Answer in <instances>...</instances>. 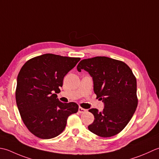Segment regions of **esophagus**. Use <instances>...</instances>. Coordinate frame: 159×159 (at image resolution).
<instances>
[{
	"instance_id": "34e87169",
	"label": "esophagus",
	"mask_w": 159,
	"mask_h": 159,
	"mask_svg": "<svg viewBox=\"0 0 159 159\" xmlns=\"http://www.w3.org/2000/svg\"><path fill=\"white\" fill-rule=\"evenodd\" d=\"M87 111L86 109H84V108H82V107H79V109H78V112H80V113H84V112H86Z\"/></svg>"
}]
</instances>
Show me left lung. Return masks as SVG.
Returning a JSON list of instances; mask_svg holds the SVG:
<instances>
[{
  "mask_svg": "<svg viewBox=\"0 0 159 159\" xmlns=\"http://www.w3.org/2000/svg\"><path fill=\"white\" fill-rule=\"evenodd\" d=\"M77 70H86L93 77L94 93L104 103V108L89 111L94 121L89 129L101 137L119 134L130 121L138 105L137 80L127 64L120 60L104 56L84 59Z\"/></svg>",
  "mask_w": 159,
  "mask_h": 159,
  "instance_id": "1",
  "label": "left lung"
}]
</instances>
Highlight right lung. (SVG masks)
I'll list each match as a JSON object with an SVG mask.
<instances>
[{"label":"right lung","instance_id":"1","mask_svg":"<svg viewBox=\"0 0 159 159\" xmlns=\"http://www.w3.org/2000/svg\"><path fill=\"white\" fill-rule=\"evenodd\" d=\"M80 57L46 53L26 61L19 72L16 100L22 121L30 132L49 139L64 131L69 116L78 111L76 103L57 98L64 77Z\"/></svg>","mask_w":159,"mask_h":159}]
</instances>
